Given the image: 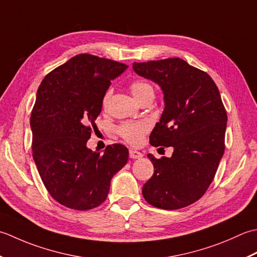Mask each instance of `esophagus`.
Segmentation results:
<instances>
[{"mask_svg": "<svg viewBox=\"0 0 257 257\" xmlns=\"http://www.w3.org/2000/svg\"><path fill=\"white\" fill-rule=\"evenodd\" d=\"M142 153L136 150H130V158L131 159H141L142 158Z\"/></svg>", "mask_w": 257, "mask_h": 257, "instance_id": "1", "label": "esophagus"}]
</instances>
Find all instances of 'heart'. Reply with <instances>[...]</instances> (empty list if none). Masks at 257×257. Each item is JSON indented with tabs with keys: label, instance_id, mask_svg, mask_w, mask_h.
Masks as SVG:
<instances>
[{
	"label": "heart",
	"instance_id": "obj_1",
	"mask_svg": "<svg viewBox=\"0 0 257 257\" xmlns=\"http://www.w3.org/2000/svg\"><path fill=\"white\" fill-rule=\"evenodd\" d=\"M130 88L138 101H142V99L145 96H148L149 94H153V87H152L148 82L142 80L133 81L131 83ZM111 94L112 88H108L103 96V105H106L109 97H111ZM149 130L150 125L148 122H125L118 125L116 132L122 139L126 141L127 143L136 145L141 143V141L143 140L144 135L149 132Z\"/></svg>",
	"mask_w": 257,
	"mask_h": 257
}]
</instances>
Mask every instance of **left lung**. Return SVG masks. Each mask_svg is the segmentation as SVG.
I'll return each mask as SVG.
<instances>
[{"instance_id":"1","label":"left lung","mask_w":257,"mask_h":257,"mask_svg":"<svg viewBox=\"0 0 257 257\" xmlns=\"http://www.w3.org/2000/svg\"><path fill=\"white\" fill-rule=\"evenodd\" d=\"M133 70L164 93L165 108L151 144L174 149L171 158L148 155L154 174L143 185V196L163 209L191 205L206 192L224 154L227 114L218 88L206 72L179 57L134 62Z\"/></svg>"}]
</instances>
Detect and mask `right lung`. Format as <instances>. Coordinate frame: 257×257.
Here are the masks:
<instances>
[{
  "instance_id": "right-lung-1",
  "label": "right lung",
  "mask_w": 257,
  "mask_h": 257,
  "mask_svg": "<svg viewBox=\"0 0 257 257\" xmlns=\"http://www.w3.org/2000/svg\"><path fill=\"white\" fill-rule=\"evenodd\" d=\"M126 64L78 54L42 81L31 114L33 159L50 195L69 208L86 211L106 200L114 174L127 163L122 144L101 155L86 148L103 96Z\"/></svg>"
}]
</instances>
